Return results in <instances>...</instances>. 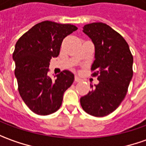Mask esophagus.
<instances>
[{
  "label": "esophagus",
  "instance_id": "obj_1",
  "mask_svg": "<svg viewBox=\"0 0 146 146\" xmlns=\"http://www.w3.org/2000/svg\"><path fill=\"white\" fill-rule=\"evenodd\" d=\"M75 81H76V82H81V79L79 77H77V76H75Z\"/></svg>",
  "mask_w": 146,
  "mask_h": 146
}]
</instances>
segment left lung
Segmentation results:
<instances>
[{
  "label": "left lung",
  "instance_id": "obj_1",
  "mask_svg": "<svg viewBox=\"0 0 146 146\" xmlns=\"http://www.w3.org/2000/svg\"><path fill=\"white\" fill-rule=\"evenodd\" d=\"M83 32L92 40L95 60L91 67L99 83L81 97V105L94 117L107 116L120 106L126 96L133 77V62L129 44L117 32L102 22L86 25Z\"/></svg>",
  "mask_w": 146,
  "mask_h": 146
}]
</instances>
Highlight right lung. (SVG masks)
I'll return each mask as SVG.
<instances>
[{"mask_svg":"<svg viewBox=\"0 0 146 146\" xmlns=\"http://www.w3.org/2000/svg\"><path fill=\"white\" fill-rule=\"evenodd\" d=\"M77 28L70 24L49 21L35 25L22 35L13 54L19 94L33 113L48 115L59 110L63 95L74 81V75L64 70L48 77L49 61L59 55L62 40Z\"/></svg>","mask_w":146,"mask_h":146,"instance_id":"right-lung-1","label":"right lung"}]
</instances>
